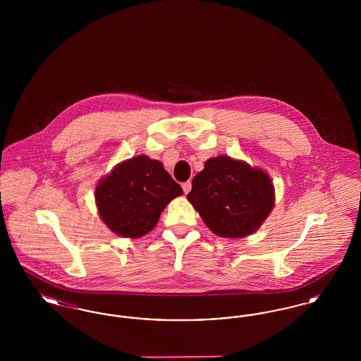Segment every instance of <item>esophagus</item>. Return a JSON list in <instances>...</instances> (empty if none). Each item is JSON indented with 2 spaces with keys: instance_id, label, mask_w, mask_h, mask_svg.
Masks as SVG:
<instances>
[{
  "instance_id": "34e87169",
  "label": "esophagus",
  "mask_w": 361,
  "mask_h": 361,
  "mask_svg": "<svg viewBox=\"0 0 361 361\" xmlns=\"http://www.w3.org/2000/svg\"><path fill=\"white\" fill-rule=\"evenodd\" d=\"M190 189H192V183H190V181H187V183H184V184H183V190H184V193H185V195H188Z\"/></svg>"
}]
</instances>
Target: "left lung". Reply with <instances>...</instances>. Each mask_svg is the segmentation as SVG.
<instances>
[{"label":"left lung","instance_id":"1","mask_svg":"<svg viewBox=\"0 0 361 361\" xmlns=\"http://www.w3.org/2000/svg\"><path fill=\"white\" fill-rule=\"evenodd\" d=\"M187 199L207 227L224 238H243L269 216L275 187L269 174L228 155L207 159Z\"/></svg>","mask_w":361,"mask_h":361}]
</instances>
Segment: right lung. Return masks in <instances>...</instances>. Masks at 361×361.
Wrapping results in <instances>:
<instances>
[{"instance_id": "right-lung-1", "label": "right lung", "mask_w": 361, "mask_h": 361, "mask_svg": "<svg viewBox=\"0 0 361 361\" xmlns=\"http://www.w3.org/2000/svg\"><path fill=\"white\" fill-rule=\"evenodd\" d=\"M183 189L158 159L142 154L118 164L94 190L99 215L124 238H140L154 228L161 212Z\"/></svg>"}]
</instances>
